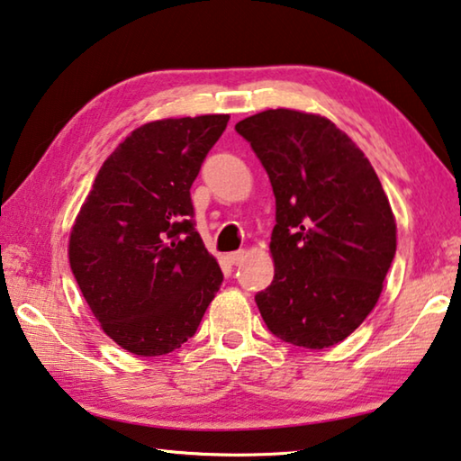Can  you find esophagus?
<instances>
[{"instance_id":"esophagus-1","label":"esophagus","mask_w":461,"mask_h":461,"mask_svg":"<svg viewBox=\"0 0 461 461\" xmlns=\"http://www.w3.org/2000/svg\"><path fill=\"white\" fill-rule=\"evenodd\" d=\"M243 258H245V251H235V253L226 255V259H229L230 266H239V263L243 261Z\"/></svg>"}]
</instances>
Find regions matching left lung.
I'll return each mask as SVG.
<instances>
[{"mask_svg":"<svg viewBox=\"0 0 461 461\" xmlns=\"http://www.w3.org/2000/svg\"><path fill=\"white\" fill-rule=\"evenodd\" d=\"M276 195V276L255 294L267 329L324 349L374 311L396 255V222L366 155L330 120L266 110L237 122Z\"/></svg>","mask_w":461,"mask_h":461,"instance_id":"8db88e82","label":"left lung"}]
</instances>
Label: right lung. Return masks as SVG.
I'll return each instance as SVG.
<instances>
[{
	"label": "right lung",
	"instance_id": "obj_1",
	"mask_svg": "<svg viewBox=\"0 0 461 461\" xmlns=\"http://www.w3.org/2000/svg\"><path fill=\"white\" fill-rule=\"evenodd\" d=\"M226 122V114L169 118L132 131L75 218V280L104 333L134 356L179 349L222 284L194 229L190 187Z\"/></svg>",
	"mask_w": 461,
	"mask_h": 461
}]
</instances>
